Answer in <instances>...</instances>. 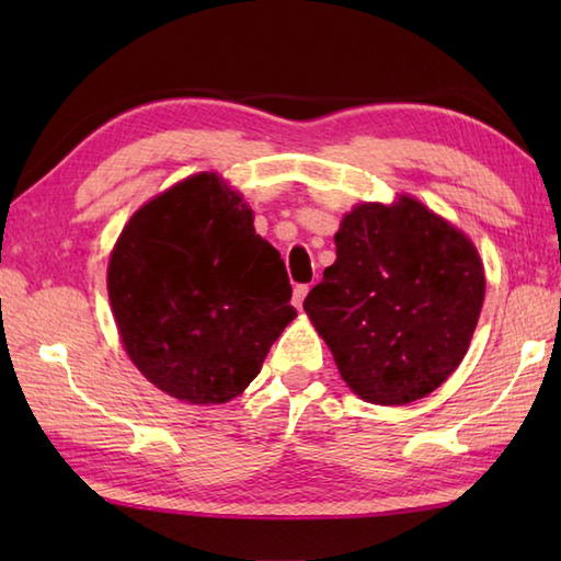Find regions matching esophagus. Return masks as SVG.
<instances>
[{
    "label": "esophagus",
    "mask_w": 561,
    "mask_h": 561,
    "mask_svg": "<svg viewBox=\"0 0 561 561\" xmlns=\"http://www.w3.org/2000/svg\"><path fill=\"white\" fill-rule=\"evenodd\" d=\"M308 289H311L308 284H299V287L294 289V306L296 308H304V299L308 296Z\"/></svg>",
    "instance_id": "1"
}]
</instances>
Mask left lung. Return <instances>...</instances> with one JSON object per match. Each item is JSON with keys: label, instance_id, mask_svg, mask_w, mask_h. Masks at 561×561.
I'll return each mask as SVG.
<instances>
[{"label": "left lung", "instance_id": "8db88e82", "mask_svg": "<svg viewBox=\"0 0 561 561\" xmlns=\"http://www.w3.org/2000/svg\"><path fill=\"white\" fill-rule=\"evenodd\" d=\"M337 260L306 296L344 383L364 402L410 404L468 354L484 304L470 236L412 195L359 202L340 221Z\"/></svg>", "mask_w": 561, "mask_h": 561}]
</instances>
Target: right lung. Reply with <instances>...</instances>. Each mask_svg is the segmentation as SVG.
<instances>
[{"mask_svg":"<svg viewBox=\"0 0 561 561\" xmlns=\"http://www.w3.org/2000/svg\"><path fill=\"white\" fill-rule=\"evenodd\" d=\"M253 219L224 175L202 171L145 202L117 236L108 260L117 335L165 396L238 398L296 318L284 262Z\"/></svg>","mask_w":561,"mask_h":561,"instance_id":"right-lung-1","label":"right lung"}]
</instances>
